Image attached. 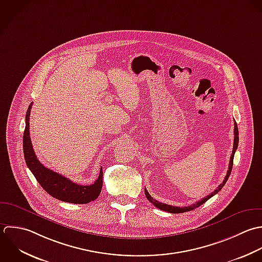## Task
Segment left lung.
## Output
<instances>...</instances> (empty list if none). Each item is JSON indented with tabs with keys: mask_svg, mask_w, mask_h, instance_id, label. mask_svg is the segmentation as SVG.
<instances>
[{
	"mask_svg": "<svg viewBox=\"0 0 262 262\" xmlns=\"http://www.w3.org/2000/svg\"><path fill=\"white\" fill-rule=\"evenodd\" d=\"M234 121H235V122H234V124H235V127H234V135H235V137H234V147H233V152H232L231 159H230V163H229V170H228V172H227V176H226V178H225L223 184H221V185L219 186V188H217L215 191H213L210 195H208L207 197L201 199L200 201H198V202H196V203H194V204H192V205H190V206H185V207H177V206H171V205H167V204L158 202V201H156L155 199H153V198L151 197V195L148 193L147 189L145 188V195H146V198H147L154 206H156L157 208H159V209H161V210H163V211H166V212H169V213H183V212L191 211V210H194V209L198 208L199 206H201L202 204H204L208 199H210L212 196H214L215 194H217V193L223 189V187L226 185L227 181L229 180V177L231 176V172H232V169H233V162H234L235 152H236V150H237V148H238V144H239V130H238V125H237L236 120H234Z\"/></svg>",
	"mask_w": 262,
	"mask_h": 262,
	"instance_id": "8db88e82",
	"label": "left lung"
}]
</instances>
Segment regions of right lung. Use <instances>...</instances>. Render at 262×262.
Here are the masks:
<instances>
[{
	"label": "right lung",
	"mask_w": 262,
	"mask_h": 262,
	"mask_svg": "<svg viewBox=\"0 0 262 262\" xmlns=\"http://www.w3.org/2000/svg\"><path fill=\"white\" fill-rule=\"evenodd\" d=\"M32 103L28 106L25 115V129L23 134V153L27 167L30 169L41 188L52 197L68 203L86 204L98 198L103 185V169L101 167L99 178L93 185L81 186L71 182L69 179L47 168L36 158L30 137L29 116Z\"/></svg>",
	"instance_id": "right-lung-1"
}]
</instances>
